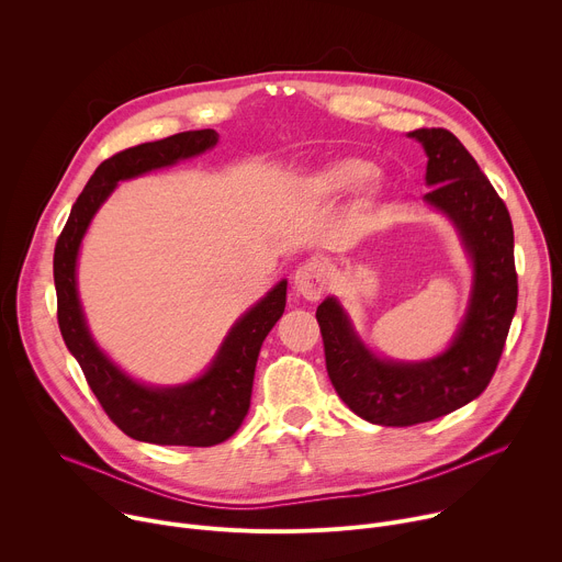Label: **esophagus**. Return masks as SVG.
Masks as SVG:
<instances>
[{
    "label": "esophagus",
    "instance_id": "1",
    "mask_svg": "<svg viewBox=\"0 0 562 562\" xmlns=\"http://www.w3.org/2000/svg\"><path fill=\"white\" fill-rule=\"evenodd\" d=\"M327 265L319 258H311L297 267L293 273V284L300 295H304L308 302H317L327 291Z\"/></svg>",
    "mask_w": 562,
    "mask_h": 562
}]
</instances>
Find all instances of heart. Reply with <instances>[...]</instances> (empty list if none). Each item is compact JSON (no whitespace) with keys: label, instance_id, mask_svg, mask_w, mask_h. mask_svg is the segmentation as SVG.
Segmentation results:
<instances>
[{"label":"heart","instance_id":"obj_1","mask_svg":"<svg viewBox=\"0 0 562 562\" xmlns=\"http://www.w3.org/2000/svg\"><path fill=\"white\" fill-rule=\"evenodd\" d=\"M378 184L371 162L360 157H345L331 162L323 173L317 176V191L327 198H342L356 193L358 189L371 191Z\"/></svg>","mask_w":562,"mask_h":562}]
</instances>
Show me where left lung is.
<instances>
[{
	"label": "left lung",
	"mask_w": 562,
	"mask_h": 562,
	"mask_svg": "<svg viewBox=\"0 0 562 562\" xmlns=\"http://www.w3.org/2000/svg\"><path fill=\"white\" fill-rule=\"evenodd\" d=\"M427 155L425 204L445 215L471 267V289L449 345L425 360L373 351L336 295L317 306L331 384L362 420L412 427L447 416L483 393L498 367L518 304L514 226L505 202L447 128L407 133Z\"/></svg>",
	"instance_id": "obj_1"
}]
</instances>
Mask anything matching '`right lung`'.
Returning a JSON list of instances; mask_svg holds the SVG:
<instances>
[{
  "label": "right lung",
  "mask_w": 562,
  "mask_h": 562,
  "mask_svg": "<svg viewBox=\"0 0 562 562\" xmlns=\"http://www.w3.org/2000/svg\"><path fill=\"white\" fill-rule=\"evenodd\" d=\"M217 139L213 128L187 131L104 159L72 204L55 245L57 323L66 349L82 367L109 418L139 442L211 447L231 438L249 414L260 347L286 306V280H280L235 319L206 369L180 384H146L133 378L98 345L89 329L77 291V260L102 204L120 182L198 157L215 148Z\"/></svg>",
  "instance_id": "obj_1"
}]
</instances>
